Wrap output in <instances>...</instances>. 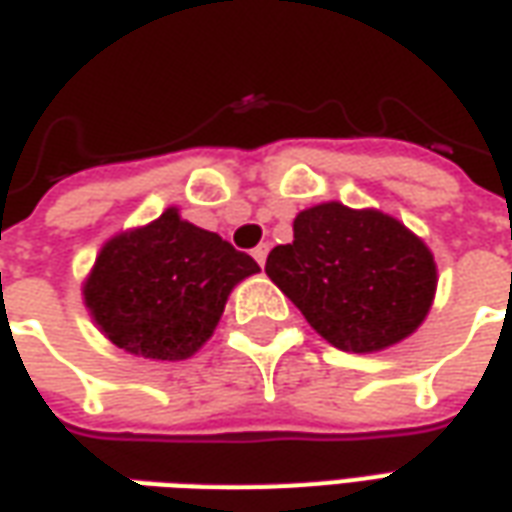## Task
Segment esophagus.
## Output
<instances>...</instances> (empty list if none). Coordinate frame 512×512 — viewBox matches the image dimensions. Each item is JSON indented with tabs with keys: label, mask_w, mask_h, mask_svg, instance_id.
Returning <instances> with one entry per match:
<instances>
[{
	"label": "esophagus",
	"mask_w": 512,
	"mask_h": 512,
	"mask_svg": "<svg viewBox=\"0 0 512 512\" xmlns=\"http://www.w3.org/2000/svg\"><path fill=\"white\" fill-rule=\"evenodd\" d=\"M252 257H255L257 263H260V266H266V257H268V244H260V246H255V249H252Z\"/></svg>",
	"instance_id": "esophagus-1"
}]
</instances>
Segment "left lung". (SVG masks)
<instances>
[{
	"label": "left lung",
	"mask_w": 512,
	"mask_h": 512,
	"mask_svg": "<svg viewBox=\"0 0 512 512\" xmlns=\"http://www.w3.org/2000/svg\"><path fill=\"white\" fill-rule=\"evenodd\" d=\"M266 274L315 332L340 351L376 354L417 332L436 296L425 241L376 208L321 202L293 219Z\"/></svg>",
	"instance_id": "8db88e82"
}]
</instances>
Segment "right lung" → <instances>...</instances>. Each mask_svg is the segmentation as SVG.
Segmentation results:
<instances>
[{
	"mask_svg": "<svg viewBox=\"0 0 512 512\" xmlns=\"http://www.w3.org/2000/svg\"><path fill=\"white\" fill-rule=\"evenodd\" d=\"M257 271L255 260L222 235L167 208L101 246L82 296L109 343L126 354L180 362L211 340L227 296Z\"/></svg>",
	"mask_w": 512,
	"mask_h": 512,
	"instance_id": "add662e5",
	"label": "right lung"
}]
</instances>
